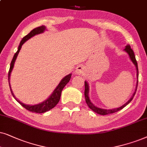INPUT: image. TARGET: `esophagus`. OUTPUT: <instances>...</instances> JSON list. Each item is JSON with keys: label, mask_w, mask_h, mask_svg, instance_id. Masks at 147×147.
<instances>
[{"label": "esophagus", "mask_w": 147, "mask_h": 147, "mask_svg": "<svg viewBox=\"0 0 147 147\" xmlns=\"http://www.w3.org/2000/svg\"><path fill=\"white\" fill-rule=\"evenodd\" d=\"M85 72V67L83 65H78L75 69V73L77 75H81Z\"/></svg>", "instance_id": "obj_1"}]
</instances>
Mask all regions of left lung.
I'll list each match as a JSON object with an SVG mask.
<instances>
[{
    "mask_svg": "<svg viewBox=\"0 0 147 147\" xmlns=\"http://www.w3.org/2000/svg\"><path fill=\"white\" fill-rule=\"evenodd\" d=\"M124 51L126 52L127 54H128V55L129 56V58H130V59L131 61L133 64H134V65L135 66V68H136V78H138V64H137V62H136V58H135V55H134V52H133V50L131 49V47L130 45H126V47H125V49H124ZM137 85H138V80H137V82H136V89H135V91L134 93H133V95H132V97H130V99H129V100L127 101L126 103H124V105H122V106L119 107H117V108H114V109H103V108H100V107H97L95 106V105L93 104V103L91 102V100H90V98H89V84H88L87 81H85V101H86V103H87V104L89 107L91 109H92L93 111H95V113H98V114H100V115H107V114H109V113H115V112H117V111H118L119 110H120V109H122V108H124L125 106H126L132 100L133 97H134V95H135V93H136V89H137Z\"/></svg>",
    "mask_w": 147,
    "mask_h": 147,
    "instance_id": "left-lung-1",
    "label": "left lung"
}]
</instances>
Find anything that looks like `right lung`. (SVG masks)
<instances>
[{
  "label": "right lung",
  "mask_w": 147,
  "mask_h": 147,
  "mask_svg": "<svg viewBox=\"0 0 147 147\" xmlns=\"http://www.w3.org/2000/svg\"><path fill=\"white\" fill-rule=\"evenodd\" d=\"M46 30H47L46 27L44 26V25H42V26L36 27V28H35L33 29V30H31L30 32L27 35V36H25L24 38L22 39V40L21 41L20 44H19L18 50H17L16 53L15 54V55L13 58L12 61L11 62V66H10V69L9 72V87L13 97L16 99L17 102H19L23 107H25V108L27 109V110L32 111V112L39 113L46 112V111L50 110L51 109H52L53 107H55L56 105L58 104V103L60 101V96H61V93H62V89H64V87H65L66 84L69 82V81L70 80V78H71L72 74H69V75L65 76V77H64L63 79L60 81L59 84H58L57 87H56V89L54 90V91L52 92V93L51 94L50 96H49L48 99H46V100L44 101H42V102L38 103V104H34V105L25 104V103H22L21 101H20L19 99H17L16 97H15L14 93H13V92L12 91V89H11V85H10V77H11V73L13 69V67H14V64L15 62V60L17 59V56H18L19 52H20V50L21 47L23 46V44H24L26 41L29 40L31 38L35 36L36 35L42 34V33H44Z\"/></svg>",
  "instance_id": "add662e5"
}]
</instances>
